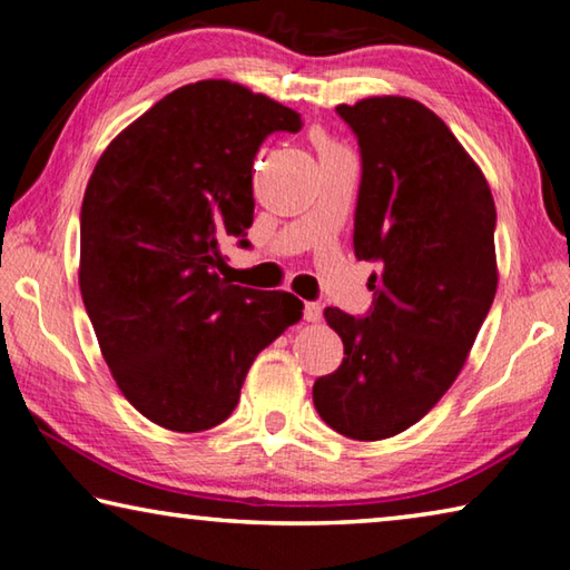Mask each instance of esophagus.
I'll return each mask as SVG.
<instances>
[{
    "label": "esophagus",
    "mask_w": 570,
    "mask_h": 570,
    "mask_svg": "<svg viewBox=\"0 0 570 570\" xmlns=\"http://www.w3.org/2000/svg\"><path fill=\"white\" fill-rule=\"evenodd\" d=\"M304 320L312 322V324L320 322L322 320V306L316 304V302H306L304 304Z\"/></svg>",
    "instance_id": "obj_1"
}]
</instances>
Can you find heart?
Returning <instances> with one entry per match:
<instances>
[{
  "label": "heart",
  "mask_w": 570,
  "mask_h": 570,
  "mask_svg": "<svg viewBox=\"0 0 570 570\" xmlns=\"http://www.w3.org/2000/svg\"><path fill=\"white\" fill-rule=\"evenodd\" d=\"M324 146H334V142L326 140V138H320V148H324Z\"/></svg>",
  "instance_id": "obj_1"
}]
</instances>
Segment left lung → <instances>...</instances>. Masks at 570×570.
Segmentation results:
<instances>
[{"mask_svg": "<svg viewBox=\"0 0 570 570\" xmlns=\"http://www.w3.org/2000/svg\"><path fill=\"white\" fill-rule=\"evenodd\" d=\"M336 112L362 148L354 254L380 272L366 320L324 308L344 360L314 382V407L340 435L374 442L420 422L465 366L498 292L495 200L422 102L374 95Z\"/></svg>", "mask_w": 570, "mask_h": 570, "instance_id": "obj_1", "label": "left lung"}]
</instances>
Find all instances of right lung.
<instances>
[{"instance_id":"right-lung-1","label":"right lung","mask_w":570,"mask_h":570,"mask_svg":"<svg viewBox=\"0 0 570 570\" xmlns=\"http://www.w3.org/2000/svg\"><path fill=\"white\" fill-rule=\"evenodd\" d=\"M302 115L230 80L183 85L115 135L82 198L80 292L122 397L173 432L236 410L256 354L304 316L224 278L254 224V158Z\"/></svg>"}]
</instances>
